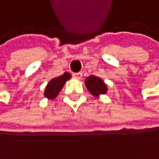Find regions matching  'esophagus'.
<instances>
[{
    "mask_svg": "<svg viewBox=\"0 0 159 159\" xmlns=\"http://www.w3.org/2000/svg\"><path fill=\"white\" fill-rule=\"evenodd\" d=\"M73 76L76 78V79H81L82 76H83V74L81 73V72H78V73H74L73 74Z\"/></svg>",
    "mask_w": 159,
    "mask_h": 159,
    "instance_id": "1",
    "label": "esophagus"
}]
</instances>
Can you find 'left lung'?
I'll list each match as a JSON object with an SVG mask.
<instances>
[{
    "mask_svg": "<svg viewBox=\"0 0 159 159\" xmlns=\"http://www.w3.org/2000/svg\"><path fill=\"white\" fill-rule=\"evenodd\" d=\"M85 85L89 90V92L94 96H99L100 94H106L107 91L106 83L96 76H89L86 78Z\"/></svg>",
    "mask_w": 159,
    "mask_h": 159,
    "instance_id": "obj_1",
    "label": "left lung"
}]
</instances>
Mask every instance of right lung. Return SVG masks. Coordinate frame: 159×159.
I'll return each mask as SVG.
<instances>
[{"label": "right lung", "mask_w": 159, "mask_h": 159, "mask_svg": "<svg viewBox=\"0 0 159 159\" xmlns=\"http://www.w3.org/2000/svg\"><path fill=\"white\" fill-rule=\"evenodd\" d=\"M71 78L70 73H64L63 75H61L59 77H56L52 79L51 81L48 83L47 87H45L44 90V96L48 99H55L58 94L60 93V91L62 90L63 86L65 85V83L67 80H69Z\"/></svg>", "instance_id": "obj_1"}]
</instances>
